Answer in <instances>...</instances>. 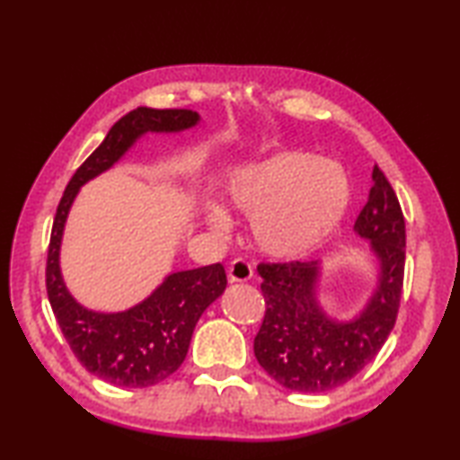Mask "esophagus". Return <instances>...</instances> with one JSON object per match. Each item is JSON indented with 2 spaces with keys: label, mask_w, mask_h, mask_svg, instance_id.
Listing matches in <instances>:
<instances>
[{
  "label": "esophagus",
  "mask_w": 460,
  "mask_h": 460,
  "mask_svg": "<svg viewBox=\"0 0 460 460\" xmlns=\"http://www.w3.org/2000/svg\"><path fill=\"white\" fill-rule=\"evenodd\" d=\"M227 276H229V282H247V279L253 276L252 263L241 258L233 260L227 268Z\"/></svg>",
  "instance_id": "1"
}]
</instances>
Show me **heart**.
I'll return each instance as SVG.
<instances>
[{"instance_id": "b5f03b06", "label": "heart", "mask_w": 460, "mask_h": 460, "mask_svg": "<svg viewBox=\"0 0 460 460\" xmlns=\"http://www.w3.org/2000/svg\"><path fill=\"white\" fill-rule=\"evenodd\" d=\"M227 200L253 219V239L263 253L296 260L337 231L351 205V182L337 162L286 150L237 168L227 182ZM207 219L215 231L229 229L219 205L207 207Z\"/></svg>"}]
</instances>
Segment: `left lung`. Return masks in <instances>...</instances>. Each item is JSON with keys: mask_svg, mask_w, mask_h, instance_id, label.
<instances>
[{"mask_svg": "<svg viewBox=\"0 0 460 460\" xmlns=\"http://www.w3.org/2000/svg\"><path fill=\"white\" fill-rule=\"evenodd\" d=\"M373 186L355 221L377 261V284L363 310L339 321L318 302L321 261L260 263L266 316L253 341L255 359L279 385L323 394L353 379L384 347L398 318L406 263V223L385 174L373 166Z\"/></svg>", "mask_w": 460, "mask_h": 460, "instance_id": "obj_1", "label": "left lung"}]
</instances>
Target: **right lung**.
Segmentation results:
<instances>
[{
  "label": "right lung",
  "mask_w": 460,
  "mask_h": 460,
  "mask_svg": "<svg viewBox=\"0 0 460 460\" xmlns=\"http://www.w3.org/2000/svg\"><path fill=\"white\" fill-rule=\"evenodd\" d=\"M200 121L190 109L137 107L109 129L68 182L54 217L46 261V290L52 313L76 359L111 385L150 387L181 367L202 313L227 288L221 263L168 274L139 305L121 313H97L75 300L62 279L60 245L81 186L107 172L146 134H178Z\"/></svg>",
  "instance_id": "add662e5"
}]
</instances>
